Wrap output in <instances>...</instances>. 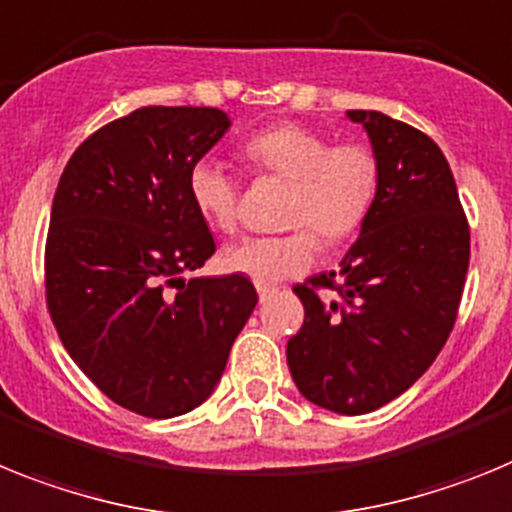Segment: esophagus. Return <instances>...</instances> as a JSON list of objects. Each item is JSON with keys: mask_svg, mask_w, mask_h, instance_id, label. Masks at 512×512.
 Listing matches in <instances>:
<instances>
[{"mask_svg": "<svg viewBox=\"0 0 512 512\" xmlns=\"http://www.w3.org/2000/svg\"><path fill=\"white\" fill-rule=\"evenodd\" d=\"M257 293H260V301H268L275 293V286H268V283H257Z\"/></svg>", "mask_w": 512, "mask_h": 512, "instance_id": "1", "label": "esophagus"}]
</instances>
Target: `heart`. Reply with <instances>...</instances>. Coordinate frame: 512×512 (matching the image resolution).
<instances>
[{"mask_svg":"<svg viewBox=\"0 0 512 512\" xmlns=\"http://www.w3.org/2000/svg\"><path fill=\"white\" fill-rule=\"evenodd\" d=\"M242 154L255 170L291 180L286 221L296 229L273 237H247L226 247L221 262L231 273L257 283H278L301 275L317 255V234L340 242L371 211L379 190V162L363 144H335L330 136L301 123H278L252 133ZM188 195L211 229H237L239 182L213 159L188 172Z\"/></svg>","mask_w":512,"mask_h":512,"instance_id":"1","label":"heart"}]
</instances>
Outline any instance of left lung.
<instances>
[{
  "label": "left lung",
  "instance_id": "left-lung-1",
  "mask_svg": "<svg viewBox=\"0 0 512 512\" xmlns=\"http://www.w3.org/2000/svg\"><path fill=\"white\" fill-rule=\"evenodd\" d=\"M348 118L366 128L379 190L340 270L293 288L304 324L286 358L311 404L366 415L410 389L446 345L469 270V224L430 136L379 110ZM319 287L341 299L322 302Z\"/></svg>",
  "mask_w": 512,
  "mask_h": 512
}]
</instances>
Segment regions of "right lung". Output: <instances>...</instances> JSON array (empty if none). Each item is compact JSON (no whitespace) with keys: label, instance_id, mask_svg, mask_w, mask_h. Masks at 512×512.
Wrapping results in <instances>:
<instances>
[{"label":"right lung","instance_id":"right-lung-1","mask_svg":"<svg viewBox=\"0 0 512 512\" xmlns=\"http://www.w3.org/2000/svg\"><path fill=\"white\" fill-rule=\"evenodd\" d=\"M219 108H139L66 164L46 242V301L92 384L167 420L206 402L257 291L244 275L190 278L216 252L188 172L229 131Z\"/></svg>","mask_w":512,"mask_h":512}]
</instances>
